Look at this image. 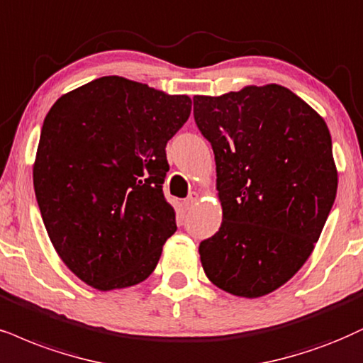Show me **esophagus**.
I'll list each match as a JSON object with an SVG mask.
<instances>
[{
	"instance_id": "esophagus-1",
	"label": "esophagus",
	"mask_w": 363,
	"mask_h": 363,
	"mask_svg": "<svg viewBox=\"0 0 363 363\" xmlns=\"http://www.w3.org/2000/svg\"><path fill=\"white\" fill-rule=\"evenodd\" d=\"M199 199H200V195L195 194V191H191V194L185 199V202H183V203H185V208H191V207H194V205H195L196 202H199Z\"/></svg>"
}]
</instances>
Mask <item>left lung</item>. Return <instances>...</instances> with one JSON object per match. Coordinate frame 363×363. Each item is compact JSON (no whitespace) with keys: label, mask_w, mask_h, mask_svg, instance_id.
Returning <instances> with one entry per match:
<instances>
[{"label":"left lung","mask_w":363,"mask_h":363,"mask_svg":"<svg viewBox=\"0 0 363 363\" xmlns=\"http://www.w3.org/2000/svg\"><path fill=\"white\" fill-rule=\"evenodd\" d=\"M194 116L216 155L222 205L220 229L199 247L205 274L234 296L269 294L311 256L333 207L328 126L277 84L195 96Z\"/></svg>","instance_id":"8db88e82"}]
</instances>
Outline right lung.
<instances>
[{
    "label": "right lung",
    "mask_w": 363,
    "mask_h": 363,
    "mask_svg": "<svg viewBox=\"0 0 363 363\" xmlns=\"http://www.w3.org/2000/svg\"><path fill=\"white\" fill-rule=\"evenodd\" d=\"M189 96L107 75L64 94L43 121L33 186L62 261L99 291L140 284L177 230L163 195L167 143Z\"/></svg>",
    "instance_id": "add662e5"
}]
</instances>
